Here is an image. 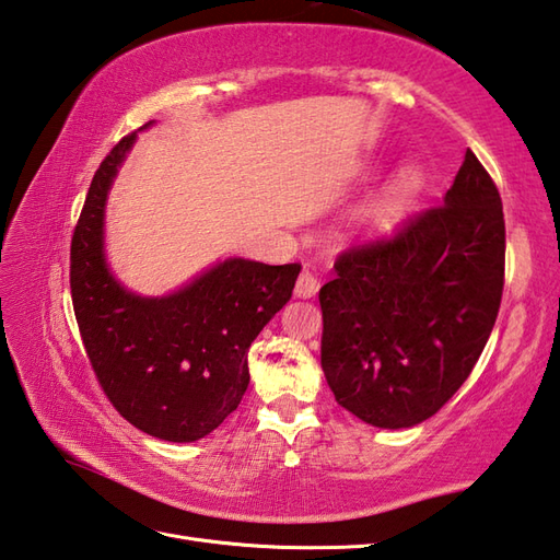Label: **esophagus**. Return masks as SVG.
<instances>
[{
    "instance_id": "34e87169",
    "label": "esophagus",
    "mask_w": 560,
    "mask_h": 560,
    "mask_svg": "<svg viewBox=\"0 0 560 560\" xmlns=\"http://www.w3.org/2000/svg\"><path fill=\"white\" fill-rule=\"evenodd\" d=\"M317 291H319L317 277L312 275L310 269H303L301 277H298V281H295V295L298 298H312V295H317Z\"/></svg>"
}]
</instances>
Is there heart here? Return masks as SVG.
Returning a JSON list of instances; mask_svg holds the SVG:
<instances>
[{
    "mask_svg": "<svg viewBox=\"0 0 560 560\" xmlns=\"http://www.w3.org/2000/svg\"><path fill=\"white\" fill-rule=\"evenodd\" d=\"M424 186V176L418 166H402L386 180L382 192L365 212V226L374 233L394 231L408 217L412 205L418 202Z\"/></svg>",
    "mask_w": 560,
    "mask_h": 560,
    "instance_id": "obj_1",
    "label": "heart"
}]
</instances>
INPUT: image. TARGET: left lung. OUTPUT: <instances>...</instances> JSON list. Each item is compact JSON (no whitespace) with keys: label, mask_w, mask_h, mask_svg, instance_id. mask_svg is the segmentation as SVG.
I'll list each match as a JSON object with an SVG mask.
<instances>
[{"label":"left lung","mask_w":560,"mask_h":560,"mask_svg":"<svg viewBox=\"0 0 560 560\" xmlns=\"http://www.w3.org/2000/svg\"><path fill=\"white\" fill-rule=\"evenodd\" d=\"M503 265L499 190L467 150L441 207L350 248L322 285V370L339 406L380 429L432 418L482 355Z\"/></svg>","instance_id":"1"}]
</instances>
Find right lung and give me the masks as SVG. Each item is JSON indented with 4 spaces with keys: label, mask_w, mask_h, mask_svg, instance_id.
Returning <instances> with one entry per match:
<instances>
[{
    "label": "right lung",
    "mask_w": 560,
    "mask_h": 560,
    "mask_svg": "<svg viewBox=\"0 0 560 560\" xmlns=\"http://www.w3.org/2000/svg\"><path fill=\"white\" fill-rule=\"evenodd\" d=\"M136 138L119 140L90 184L71 241V298L112 406L140 432L186 444L238 408L250 384L248 348L291 301L301 265L229 257L174 293L128 291L104 253V210Z\"/></svg>",
    "instance_id": "obj_1"
}]
</instances>
